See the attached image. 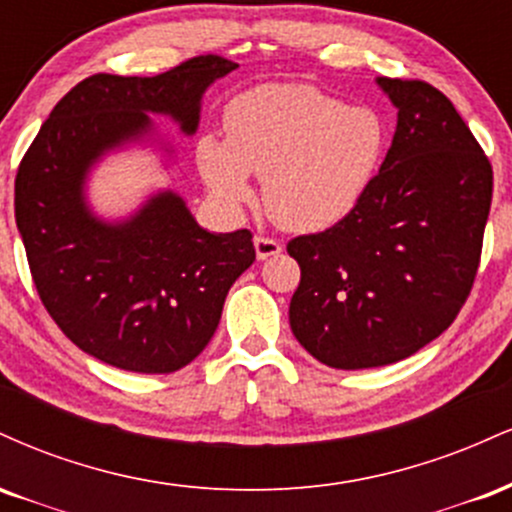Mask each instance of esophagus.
Listing matches in <instances>:
<instances>
[{"instance_id":"34e87169","label":"esophagus","mask_w":512,"mask_h":512,"mask_svg":"<svg viewBox=\"0 0 512 512\" xmlns=\"http://www.w3.org/2000/svg\"><path fill=\"white\" fill-rule=\"evenodd\" d=\"M284 250V245L279 240L269 238V236H255V252H257V260H269V257L279 255Z\"/></svg>"}]
</instances>
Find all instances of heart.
<instances>
[{"mask_svg": "<svg viewBox=\"0 0 512 512\" xmlns=\"http://www.w3.org/2000/svg\"><path fill=\"white\" fill-rule=\"evenodd\" d=\"M226 142L202 137L197 166L221 202H248L264 178V209L281 228L317 233L351 214L378 173L387 125L308 84H262L233 98Z\"/></svg>", "mask_w": 512, "mask_h": 512, "instance_id": "obj_1", "label": "heart"}]
</instances>
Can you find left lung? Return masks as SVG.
<instances>
[{"label": "left lung", "instance_id": "8db88e82", "mask_svg": "<svg viewBox=\"0 0 512 512\" xmlns=\"http://www.w3.org/2000/svg\"><path fill=\"white\" fill-rule=\"evenodd\" d=\"M397 129L361 202L332 228L293 238L301 267L289 320L330 368L402 361L452 325L472 291L491 209L489 158L426 81L380 76Z\"/></svg>", "mask_w": 512, "mask_h": 512}]
</instances>
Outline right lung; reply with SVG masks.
Returning <instances> with one entry per match:
<instances>
[{
	"mask_svg": "<svg viewBox=\"0 0 512 512\" xmlns=\"http://www.w3.org/2000/svg\"><path fill=\"white\" fill-rule=\"evenodd\" d=\"M238 64L199 55L156 76L93 74L52 108L23 156L16 226L40 301L88 356L132 373H173L202 354L228 289L255 262L248 228L209 233L163 190L125 221L86 204L93 163L151 137L146 113L190 137L204 91Z\"/></svg>",
	"mask_w": 512,
	"mask_h": 512,
	"instance_id": "right-lung-1",
	"label": "right lung"
}]
</instances>
